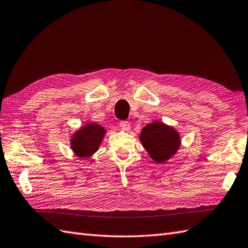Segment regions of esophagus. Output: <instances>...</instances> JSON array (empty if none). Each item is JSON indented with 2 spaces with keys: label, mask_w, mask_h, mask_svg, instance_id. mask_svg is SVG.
I'll list each match as a JSON object with an SVG mask.
<instances>
[{
  "label": "esophagus",
  "mask_w": 248,
  "mask_h": 248,
  "mask_svg": "<svg viewBox=\"0 0 248 248\" xmlns=\"http://www.w3.org/2000/svg\"><path fill=\"white\" fill-rule=\"evenodd\" d=\"M120 126L123 130H129L130 129V124H129L128 121H121Z\"/></svg>",
  "instance_id": "obj_1"
}]
</instances>
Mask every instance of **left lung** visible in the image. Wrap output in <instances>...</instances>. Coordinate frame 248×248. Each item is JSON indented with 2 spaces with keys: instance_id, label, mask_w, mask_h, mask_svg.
I'll return each instance as SVG.
<instances>
[{
  "instance_id": "left-lung-1",
  "label": "left lung",
  "mask_w": 248,
  "mask_h": 248,
  "mask_svg": "<svg viewBox=\"0 0 248 248\" xmlns=\"http://www.w3.org/2000/svg\"><path fill=\"white\" fill-rule=\"evenodd\" d=\"M139 139L148 155L158 163L167 162L180 146V136L173 126L155 121L143 127Z\"/></svg>"
}]
</instances>
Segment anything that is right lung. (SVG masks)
<instances>
[{
	"mask_svg": "<svg viewBox=\"0 0 248 248\" xmlns=\"http://www.w3.org/2000/svg\"><path fill=\"white\" fill-rule=\"evenodd\" d=\"M106 129L96 123H88L82 126L71 137V148L79 158H90L97 152Z\"/></svg>",
	"mask_w": 248,
	"mask_h": 248,
	"instance_id": "add662e5",
	"label": "right lung"
}]
</instances>
